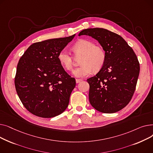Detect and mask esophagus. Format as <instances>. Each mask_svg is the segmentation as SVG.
I'll use <instances>...</instances> for the list:
<instances>
[{
	"label": "esophagus",
	"mask_w": 153,
	"mask_h": 153,
	"mask_svg": "<svg viewBox=\"0 0 153 153\" xmlns=\"http://www.w3.org/2000/svg\"><path fill=\"white\" fill-rule=\"evenodd\" d=\"M82 81V79H76V82L77 84V83H79V82H81Z\"/></svg>",
	"instance_id": "34e87169"
}]
</instances>
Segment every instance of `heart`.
Wrapping results in <instances>:
<instances>
[{
    "instance_id": "heart-1",
    "label": "heart",
    "mask_w": 153,
    "mask_h": 153,
    "mask_svg": "<svg viewBox=\"0 0 153 153\" xmlns=\"http://www.w3.org/2000/svg\"><path fill=\"white\" fill-rule=\"evenodd\" d=\"M75 57L81 58V66L73 71V74L77 77L89 76L92 71L97 72L103 66L106 60V53L103 48L95 45L89 39H82L77 41L72 47ZM58 60L62 66L68 71L73 69L74 58L65 50L58 54Z\"/></svg>"
}]
</instances>
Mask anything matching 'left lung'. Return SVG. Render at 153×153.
<instances>
[{
	"label": "left lung",
	"mask_w": 153,
	"mask_h": 153,
	"mask_svg": "<svg viewBox=\"0 0 153 153\" xmlns=\"http://www.w3.org/2000/svg\"><path fill=\"white\" fill-rule=\"evenodd\" d=\"M97 40L106 53L103 68L87 79L91 105L99 111L112 114L131 100L140 74V63L132 48L119 35L101 28L83 30L79 36Z\"/></svg>",
	"instance_id": "8db88e82"
}]
</instances>
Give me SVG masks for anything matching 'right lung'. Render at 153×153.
I'll return each mask as SVG.
<instances>
[{
    "mask_svg": "<svg viewBox=\"0 0 153 153\" xmlns=\"http://www.w3.org/2000/svg\"><path fill=\"white\" fill-rule=\"evenodd\" d=\"M75 35L35 43L20 58L15 89L23 105L32 114L52 118L67 108L76 80L64 71L58 54Z\"/></svg>",
    "mask_w": 153,
    "mask_h": 153,
    "instance_id": "add662e5",
    "label": "right lung"
}]
</instances>
